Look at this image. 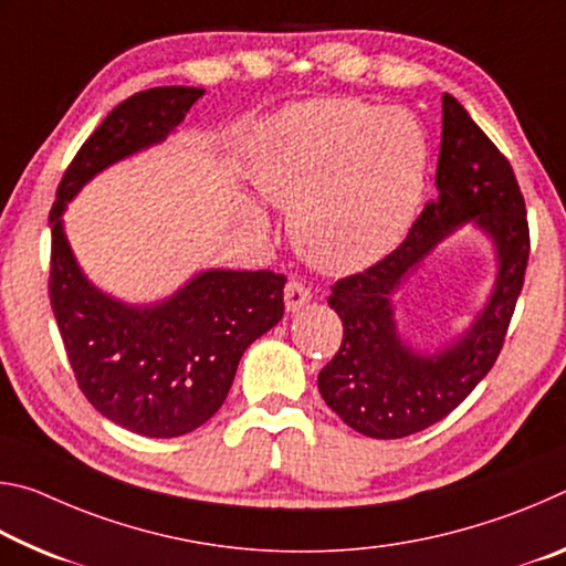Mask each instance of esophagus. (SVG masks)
<instances>
[{"mask_svg": "<svg viewBox=\"0 0 566 566\" xmlns=\"http://www.w3.org/2000/svg\"><path fill=\"white\" fill-rule=\"evenodd\" d=\"M312 300V294L300 280H290L284 286V304H286V312H296L302 310V306Z\"/></svg>", "mask_w": 566, "mask_h": 566, "instance_id": "esophagus-1", "label": "esophagus"}]
</instances>
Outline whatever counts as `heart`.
<instances>
[{
    "mask_svg": "<svg viewBox=\"0 0 566 566\" xmlns=\"http://www.w3.org/2000/svg\"><path fill=\"white\" fill-rule=\"evenodd\" d=\"M427 157V134L409 112L327 99L264 129L254 179L292 212V242L306 262L354 272L389 254L415 222Z\"/></svg>",
    "mask_w": 566,
    "mask_h": 566,
    "instance_id": "b5f03b06",
    "label": "heart"
}]
</instances>
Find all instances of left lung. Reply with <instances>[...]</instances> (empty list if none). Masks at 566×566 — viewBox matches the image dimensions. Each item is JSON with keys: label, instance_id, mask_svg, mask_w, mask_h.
I'll use <instances>...</instances> for the list:
<instances>
[{"label": "left lung", "instance_id": "1", "mask_svg": "<svg viewBox=\"0 0 566 566\" xmlns=\"http://www.w3.org/2000/svg\"><path fill=\"white\" fill-rule=\"evenodd\" d=\"M437 199L395 252L332 284L344 337L319 371V391L344 424L375 439L417 434L472 395L500 357L530 262V222L514 169L452 94L442 97ZM474 221L501 260L495 292L462 340L421 358L398 339L388 296L437 241Z\"/></svg>", "mask_w": 566, "mask_h": 566}]
</instances>
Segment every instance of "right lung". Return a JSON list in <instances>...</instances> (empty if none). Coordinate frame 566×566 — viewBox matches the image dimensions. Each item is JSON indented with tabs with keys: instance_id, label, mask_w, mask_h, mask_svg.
<instances>
[{
	"instance_id": "add662e5",
	"label": "right lung",
	"mask_w": 566,
	"mask_h": 566,
	"mask_svg": "<svg viewBox=\"0 0 566 566\" xmlns=\"http://www.w3.org/2000/svg\"><path fill=\"white\" fill-rule=\"evenodd\" d=\"M199 87H155L117 104L64 169L50 212V302L82 395L129 432L181 437L222 407L244 349L284 314V274H197L155 306H129L87 282L62 229L64 205L134 151L157 145L202 97Z\"/></svg>"
}]
</instances>
